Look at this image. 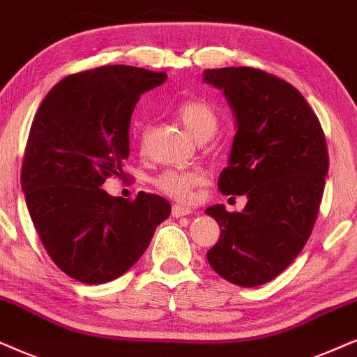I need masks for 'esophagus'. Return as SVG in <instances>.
Returning a JSON list of instances; mask_svg holds the SVG:
<instances>
[{"mask_svg":"<svg viewBox=\"0 0 357 357\" xmlns=\"http://www.w3.org/2000/svg\"><path fill=\"white\" fill-rule=\"evenodd\" d=\"M191 212H192L191 207L179 206V204H174V206H173V209H171V214H173L174 218H183V215L191 214Z\"/></svg>","mask_w":357,"mask_h":357,"instance_id":"esophagus-1","label":"esophagus"}]
</instances>
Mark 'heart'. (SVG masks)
I'll use <instances>...</instances> for the list:
<instances>
[{
    "instance_id": "1",
    "label": "heart",
    "mask_w": 357,
    "mask_h": 357,
    "mask_svg": "<svg viewBox=\"0 0 357 357\" xmlns=\"http://www.w3.org/2000/svg\"><path fill=\"white\" fill-rule=\"evenodd\" d=\"M176 116L186 126V130L197 142H206L218 132L219 115L215 108L204 98H186L176 107ZM137 130L145 137L146 125L137 123ZM204 179V173L197 168H166L151 179L153 186L165 196L174 201L189 202L194 197L196 189Z\"/></svg>"
}]
</instances>
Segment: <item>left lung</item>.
Wrapping results in <instances>:
<instances>
[{
  "instance_id": "obj_1",
  "label": "left lung",
  "mask_w": 357,
  "mask_h": 357,
  "mask_svg": "<svg viewBox=\"0 0 357 357\" xmlns=\"http://www.w3.org/2000/svg\"><path fill=\"white\" fill-rule=\"evenodd\" d=\"M202 75L224 90L237 119L219 191L249 197L242 212L207 207L220 227L207 260L234 285L259 287L308 242L328 174L326 138L317 114L287 80L254 67L206 69Z\"/></svg>"
}]
</instances>
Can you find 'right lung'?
Instances as JSON below:
<instances>
[{"mask_svg":"<svg viewBox=\"0 0 357 357\" xmlns=\"http://www.w3.org/2000/svg\"><path fill=\"white\" fill-rule=\"evenodd\" d=\"M166 72L103 66L54 85L31 125L21 168L26 204L44 249L74 280L119 278L150 245L171 212L165 197H112L100 188L123 176L130 120Z\"/></svg>","mask_w":357,"mask_h":357,"instance_id":"right-lung-1","label":"right lung"}]
</instances>
